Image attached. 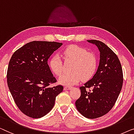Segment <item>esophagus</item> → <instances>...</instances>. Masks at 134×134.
<instances>
[{"label":"esophagus","instance_id":"34e87169","mask_svg":"<svg viewBox=\"0 0 134 134\" xmlns=\"http://www.w3.org/2000/svg\"><path fill=\"white\" fill-rule=\"evenodd\" d=\"M72 88V87H71V86H65V87H64V90H69V89H70V88Z\"/></svg>","mask_w":134,"mask_h":134}]
</instances>
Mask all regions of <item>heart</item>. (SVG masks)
<instances>
[{
    "label": "heart",
    "mask_w": 134,
    "mask_h": 134,
    "mask_svg": "<svg viewBox=\"0 0 134 134\" xmlns=\"http://www.w3.org/2000/svg\"><path fill=\"white\" fill-rule=\"evenodd\" d=\"M65 61H72L70 71L63 74L59 78V82L65 85H73L81 80H88L95 74L97 68V58L92 52H87L81 47L71 45L63 52ZM49 67L53 73L59 76L63 71V64L61 57L54 54L49 61Z\"/></svg>",
    "instance_id": "heart-1"
}]
</instances>
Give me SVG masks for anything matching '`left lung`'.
<instances>
[{
	"label": "left lung",
	"instance_id": "left-lung-1",
	"mask_svg": "<svg viewBox=\"0 0 134 134\" xmlns=\"http://www.w3.org/2000/svg\"><path fill=\"white\" fill-rule=\"evenodd\" d=\"M100 52L97 72L80 87L81 96L75 102L77 110L86 118L95 119L104 115L115 104L123 82L121 65L116 54L104 43L88 40Z\"/></svg>",
	"mask_w": 134,
	"mask_h": 134
}]
</instances>
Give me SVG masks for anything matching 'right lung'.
<instances>
[{
	"label": "right lung",
	"instance_id": "right-lung-1",
	"mask_svg": "<svg viewBox=\"0 0 134 134\" xmlns=\"http://www.w3.org/2000/svg\"><path fill=\"white\" fill-rule=\"evenodd\" d=\"M63 44L32 41L19 48L11 56L7 70V84L15 103L26 115L39 118L54 105L62 85L49 87L57 81L48 59Z\"/></svg>",
	"mask_w": 134,
	"mask_h": 134
}]
</instances>
